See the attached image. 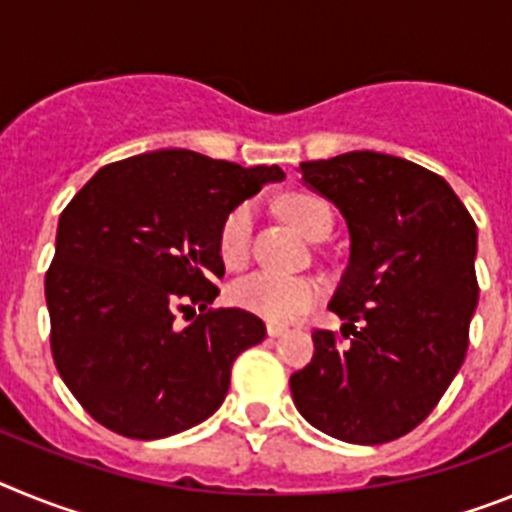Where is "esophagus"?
<instances>
[{
    "label": "esophagus",
    "mask_w": 512,
    "mask_h": 512,
    "mask_svg": "<svg viewBox=\"0 0 512 512\" xmlns=\"http://www.w3.org/2000/svg\"><path fill=\"white\" fill-rule=\"evenodd\" d=\"M266 333H269V338H279L287 333V328H284V325H277V323H269L266 325Z\"/></svg>",
    "instance_id": "obj_1"
}]
</instances>
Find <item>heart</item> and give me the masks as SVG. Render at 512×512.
<instances>
[{
  "instance_id": "b5f03b06",
  "label": "heart",
  "mask_w": 512,
  "mask_h": 512,
  "mask_svg": "<svg viewBox=\"0 0 512 512\" xmlns=\"http://www.w3.org/2000/svg\"><path fill=\"white\" fill-rule=\"evenodd\" d=\"M282 212L310 241H315L325 230L330 233L333 228L330 207L315 194H289L282 202ZM251 233L253 207L241 205L230 212L220 230V256L230 269L246 264L248 251H251ZM318 297L320 284L315 279L284 277L274 271H253L230 287V300L235 305L271 323H292L305 315L318 302Z\"/></svg>"
}]
</instances>
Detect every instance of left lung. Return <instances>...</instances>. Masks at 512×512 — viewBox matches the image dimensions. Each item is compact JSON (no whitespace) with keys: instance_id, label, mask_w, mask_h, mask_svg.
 Instances as JSON below:
<instances>
[{"instance_id":"obj_1","label":"left lung","mask_w":512,"mask_h":512,"mask_svg":"<svg viewBox=\"0 0 512 512\" xmlns=\"http://www.w3.org/2000/svg\"><path fill=\"white\" fill-rule=\"evenodd\" d=\"M300 174L346 220L348 266L328 310L354 338L315 330V356L289 377L292 400L338 441H395L431 415L464 364L477 225L443 176L405 158L351 151L305 161Z\"/></svg>"}]
</instances>
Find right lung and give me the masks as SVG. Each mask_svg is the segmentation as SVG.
<instances>
[{"instance_id": "1", "label": "right lung", "mask_w": 512, "mask_h": 512, "mask_svg": "<svg viewBox=\"0 0 512 512\" xmlns=\"http://www.w3.org/2000/svg\"><path fill=\"white\" fill-rule=\"evenodd\" d=\"M282 179L279 166L164 148L102 166L76 192L58 220L45 302L58 374L97 423L153 441L223 405L235 356L266 328L238 307L210 310L225 274L220 230ZM194 306L197 321L175 320Z\"/></svg>"}]
</instances>
